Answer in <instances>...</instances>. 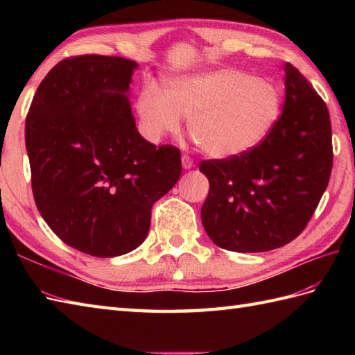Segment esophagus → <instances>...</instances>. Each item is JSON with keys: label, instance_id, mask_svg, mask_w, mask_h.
<instances>
[{"label": "esophagus", "instance_id": "1", "mask_svg": "<svg viewBox=\"0 0 355 355\" xmlns=\"http://www.w3.org/2000/svg\"><path fill=\"white\" fill-rule=\"evenodd\" d=\"M182 164L184 169H192L193 168V160L189 155H183L182 157Z\"/></svg>", "mask_w": 355, "mask_h": 355}]
</instances>
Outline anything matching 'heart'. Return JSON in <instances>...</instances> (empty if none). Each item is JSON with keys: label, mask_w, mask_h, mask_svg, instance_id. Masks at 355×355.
<instances>
[{"label": "heart", "mask_w": 355, "mask_h": 355, "mask_svg": "<svg viewBox=\"0 0 355 355\" xmlns=\"http://www.w3.org/2000/svg\"><path fill=\"white\" fill-rule=\"evenodd\" d=\"M279 111L281 96L273 84L235 69L172 78L164 92L148 84L137 97L148 140L177 134L184 116L193 140L214 158L238 157L259 146L275 128Z\"/></svg>", "instance_id": "1"}]
</instances>
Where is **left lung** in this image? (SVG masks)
<instances>
[{"mask_svg": "<svg viewBox=\"0 0 355 355\" xmlns=\"http://www.w3.org/2000/svg\"><path fill=\"white\" fill-rule=\"evenodd\" d=\"M282 114L259 146L201 162L209 195L201 221L225 250L268 252L291 243L310 221L331 168V122L325 102L291 64L285 65Z\"/></svg>", "mask_w": 355, "mask_h": 355, "instance_id": "obj_1", "label": "left lung"}]
</instances>
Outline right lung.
I'll return each mask as SVG.
<instances>
[{"label":"right lung","instance_id":"obj_1","mask_svg":"<svg viewBox=\"0 0 355 355\" xmlns=\"http://www.w3.org/2000/svg\"><path fill=\"white\" fill-rule=\"evenodd\" d=\"M139 64L64 59L37 87L26 119L36 207L76 250L112 258L146 239L153 205L182 175L180 150L140 135L130 85Z\"/></svg>","mask_w":355,"mask_h":355}]
</instances>
